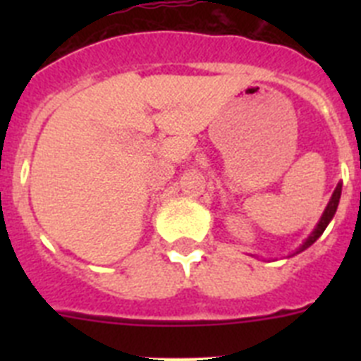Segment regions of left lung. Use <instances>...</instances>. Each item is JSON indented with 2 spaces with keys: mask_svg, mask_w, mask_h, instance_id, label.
<instances>
[{
  "mask_svg": "<svg viewBox=\"0 0 361 361\" xmlns=\"http://www.w3.org/2000/svg\"><path fill=\"white\" fill-rule=\"evenodd\" d=\"M340 195H342V184H338V186H336V190H334V193H333V197H331L329 204H327V208H325L324 215H322L320 222H318L317 229H314V231L311 233V237H309L307 240L304 242V244L300 245L298 253H300V251L307 250V247H309V245H311V244H314V242H317V238L320 237L322 233L325 231V228H327V224H329V222H331V219H333V216H334V213H336L338 202H340Z\"/></svg>",
  "mask_w": 361,
  "mask_h": 361,
  "instance_id": "1",
  "label": "left lung"
}]
</instances>
